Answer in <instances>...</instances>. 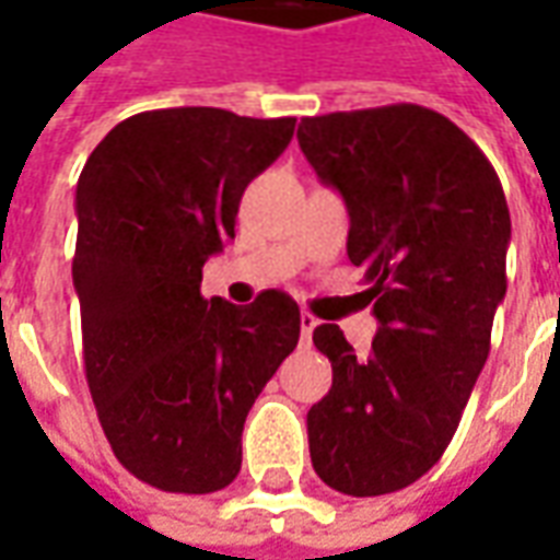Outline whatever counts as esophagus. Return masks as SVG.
<instances>
[{"instance_id": "1", "label": "esophagus", "mask_w": 560, "mask_h": 560, "mask_svg": "<svg viewBox=\"0 0 560 560\" xmlns=\"http://www.w3.org/2000/svg\"><path fill=\"white\" fill-rule=\"evenodd\" d=\"M315 327H317V317L308 315V312H303V315H300V332H303V341L312 339Z\"/></svg>"}]
</instances>
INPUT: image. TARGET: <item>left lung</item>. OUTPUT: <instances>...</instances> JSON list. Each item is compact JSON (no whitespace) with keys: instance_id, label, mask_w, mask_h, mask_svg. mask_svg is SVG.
I'll list each match as a JSON object with an SVG mask.
<instances>
[{"instance_id":"1","label":"left lung","mask_w":560,"mask_h":560,"mask_svg":"<svg viewBox=\"0 0 560 560\" xmlns=\"http://www.w3.org/2000/svg\"><path fill=\"white\" fill-rule=\"evenodd\" d=\"M300 149L351 215L377 336L357 357L315 329L332 387L308 411L317 477L353 498L399 492L453 441L506 293L510 209L482 149L420 104L305 116Z\"/></svg>"}]
</instances>
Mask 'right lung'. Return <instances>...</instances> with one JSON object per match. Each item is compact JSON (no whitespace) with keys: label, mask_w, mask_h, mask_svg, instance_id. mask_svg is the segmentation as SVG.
<instances>
[{"label":"right lung","mask_w":560,"mask_h":560,"mask_svg":"<svg viewBox=\"0 0 560 560\" xmlns=\"http://www.w3.org/2000/svg\"><path fill=\"white\" fill-rule=\"evenodd\" d=\"M293 116L219 107L128 116L78 179L74 291L83 365L114 456L161 492L209 494L243 465L252 405L300 341L284 291L203 300L245 185L288 149Z\"/></svg>","instance_id":"1"}]
</instances>
